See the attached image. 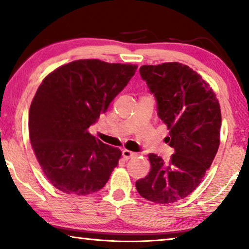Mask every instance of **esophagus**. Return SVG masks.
Wrapping results in <instances>:
<instances>
[{
  "label": "esophagus",
  "mask_w": 249,
  "mask_h": 249,
  "mask_svg": "<svg viewBox=\"0 0 249 249\" xmlns=\"http://www.w3.org/2000/svg\"><path fill=\"white\" fill-rule=\"evenodd\" d=\"M122 155H123V158L125 160H128L130 158H133L134 156H136V154L133 153V151H130V150H127V149H124L123 151H122Z\"/></svg>",
  "instance_id": "esophagus-1"
}]
</instances>
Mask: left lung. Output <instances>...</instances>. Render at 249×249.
Segmentation results:
<instances>
[{
  "label": "left lung",
  "instance_id": "obj_1",
  "mask_svg": "<svg viewBox=\"0 0 249 249\" xmlns=\"http://www.w3.org/2000/svg\"><path fill=\"white\" fill-rule=\"evenodd\" d=\"M142 78L157 100L158 115L175 149L169 161L149 154L150 171L136 181L144 199L160 204L182 200L196 190L220 146L221 107L201 75L180 62L141 67Z\"/></svg>",
  "mask_w": 249,
  "mask_h": 249
}]
</instances>
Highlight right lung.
Masks as SVG:
<instances>
[{
  "instance_id": "1",
  "label": "right lung",
  "mask_w": 249,
  "mask_h": 249,
  "mask_svg": "<svg viewBox=\"0 0 249 249\" xmlns=\"http://www.w3.org/2000/svg\"><path fill=\"white\" fill-rule=\"evenodd\" d=\"M136 69L81 59L58 67L43 80L29 108V138L45 177L58 190L87 196L107 182L122 151L103 144L89 127Z\"/></svg>"
}]
</instances>
